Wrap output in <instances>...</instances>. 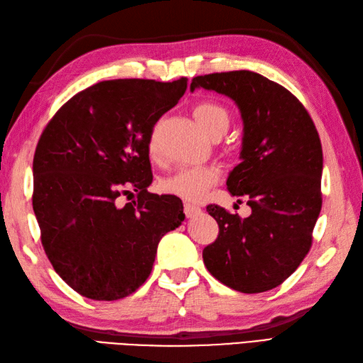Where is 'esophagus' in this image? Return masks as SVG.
Returning a JSON list of instances; mask_svg holds the SVG:
<instances>
[{
    "label": "esophagus",
    "instance_id": "34e87169",
    "mask_svg": "<svg viewBox=\"0 0 363 363\" xmlns=\"http://www.w3.org/2000/svg\"><path fill=\"white\" fill-rule=\"evenodd\" d=\"M184 213H186V217H188V218H194V217H199V215L201 213V209L195 204L184 203Z\"/></svg>",
    "mask_w": 363,
    "mask_h": 363
}]
</instances>
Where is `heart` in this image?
I'll list each match as a JSON object with an SVG mask.
<instances>
[{
    "label": "heart",
    "instance_id": "obj_1",
    "mask_svg": "<svg viewBox=\"0 0 363 363\" xmlns=\"http://www.w3.org/2000/svg\"><path fill=\"white\" fill-rule=\"evenodd\" d=\"M192 114L206 134L213 140L220 139L229 128V114L220 104L211 101L200 102L194 106ZM150 154H157V145H155L154 137L150 140ZM220 179L221 171L217 166H191V168H183L172 174L171 177L164 179L162 188L164 192L172 194L175 197L188 201H199L209 192L213 184L220 182Z\"/></svg>",
    "mask_w": 363,
    "mask_h": 363
}]
</instances>
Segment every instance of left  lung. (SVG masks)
<instances>
[{
	"label": "left lung",
	"mask_w": 363,
	"mask_h": 363,
	"mask_svg": "<svg viewBox=\"0 0 363 363\" xmlns=\"http://www.w3.org/2000/svg\"><path fill=\"white\" fill-rule=\"evenodd\" d=\"M195 88L228 96L238 106L241 163L226 184L233 197L247 199L252 209L241 218L217 204L206 208L220 233L203 250L204 266L237 291L272 290L306 258L322 208L324 159L316 126L295 96L258 73L197 76L191 91Z\"/></svg>",
	"instance_id": "left-lung-1"
}]
</instances>
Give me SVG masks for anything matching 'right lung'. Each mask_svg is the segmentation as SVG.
I'll return each mask as SVG.
<instances>
[{
	"label": "right lung",
	"instance_id": "add662e5",
	"mask_svg": "<svg viewBox=\"0 0 363 363\" xmlns=\"http://www.w3.org/2000/svg\"><path fill=\"white\" fill-rule=\"evenodd\" d=\"M186 86V77L99 82L73 96L38 142L33 211L43 246L57 275L85 298L131 295L150 277L163 235L184 220L180 199L146 189L154 125ZM123 187L138 200L117 208Z\"/></svg>",
	"mask_w": 363,
	"mask_h": 363
}]
</instances>
